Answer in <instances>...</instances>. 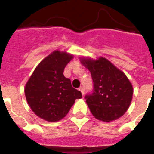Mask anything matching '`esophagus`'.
<instances>
[{"label": "esophagus", "instance_id": "esophagus-1", "mask_svg": "<svg viewBox=\"0 0 154 154\" xmlns=\"http://www.w3.org/2000/svg\"><path fill=\"white\" fill-rule=\"evenodd\" d=\"M79 90L81 92H82V95H84V94H85V88L84 87H80L79 88Z\"/></svg>", "mask_w": 154, "mask_h": 154}]
</instances>
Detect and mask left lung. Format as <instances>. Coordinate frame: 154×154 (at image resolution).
Instances as JSON below:
<instances>
[{
    "instance_id": "left-lung-1",
    "label": "left lung",
    "mask_w": 154,
    "mask_h": 154,
    "mask_svg": "<svg viewBox=\"0 0 154 154\" xmlns=\"http://www.w3.org/2000/svg\"><path fill=\"white\" fill-rule=\"evenodd\" d=\"M81 62L90 71L94 82L93 92L85 97L92 114L106 122L122 117L129 109L134 92L125 74L104 57L82 59Z\"/></svg>"
}]
</instances>
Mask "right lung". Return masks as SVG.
Segmentation results:
<instances>
[{
	"instance_id": "obj_1",
	"label": "right lung",
	"mask_w": 154,
	"mask_h": 154,
	"mask_svg": "<svg viewBox=\"0 0 154 154\" xmlns=\"http://www.w3.org/2000/svg\"><path fill=\"white\" fill-rule=\"evenodd\" d=\"M72 56L56 50L39 65L25 85L28 104L36 115L48 121L57 122L67 114L76 99L82 94L64 76L65 66Z\"/></svg>"
}]
</instances>
